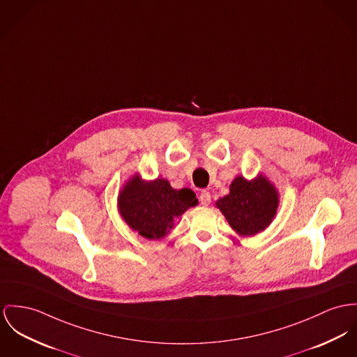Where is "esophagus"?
Segmentation results:
<instances>
[{"instance_id":"1","label":"esophagus","mask_w":357,"mask_h":357,"mask_svg":"<svg viewBox=\"0 0 357 357\" xmlns=\"http://www.w3.org/2000/svg\"><path fill=\"white\" fill-rule=\"evenodd\" d=\"M199 202L204 206H208L211 204V194H209V192L204 190V192H199Z\"/></svg>"}]
</instances>
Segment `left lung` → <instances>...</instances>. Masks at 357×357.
<instances>
[{"label":"left lung","instance_id":"8db88e82","mask_svg":"<svg viewBox=\"0 0 357 357\" xmlns=\"http://www.w3.org/2000/svg\"><path fill=\"white\" fill-rule=\"evenodd\" d=\"M216 205L238 234L251 236L271 224L278 197L266 178L259 176L248 182L238 176L229 186V194L220 198Z\"/></svg>","mask_w":357,"mask_h":357}]
</instances>
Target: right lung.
<instances>
[{
	"mask_svg": "<svg viewBox=\"0 0 357 357\" xmlns=\"http://www.w3.org/2000/svg\"><path fill=\"white\" fill-rule=\"evenodd\" d=\"M119 212L125 221L146 239H162L174 219L198 204L190 189L175 190L165 179L144 182L130 179L119 194Z\"/></svg>",
	"mask_w": 357,
	"mask_h": 357,
	"instance_id": "add662e5",
	"label": "right lung"
}]
</instances>
